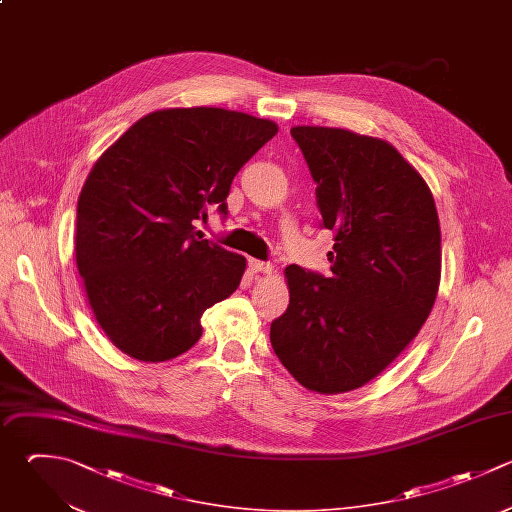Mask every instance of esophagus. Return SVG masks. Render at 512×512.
I'll return each instance as SVG.
<instances>
[{"mask_svg":"<svg viewBox=\"0 0 512 512\" xmlns=\"http://www.w3.org/2000/svg\"><path fill=\"white\" fill-rule=\"evenodd\" d=\"M248 266L252 272H272L274 270V266L270 262L256 260V258H248Z\"/></svg>","mask_w":512,"mask_h":512,"instance_id":"1","label":"esophagus"}]
</instances>
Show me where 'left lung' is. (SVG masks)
<instances>
[{"label": "left lung", "instance_id": "1", "mask_svg": "<svg viewBox=\"0 0 512 512\" xmlns=\"http://www.w3.org/2000/svg\"><path fill=\"white\" fill-rule=\"evenodd\" d=\"M290 134L316 182L320 226L334 232L332 274L286 268L290 304L270 342L304 388L340 394L378 376L428 318L440 284L438 214L388 142L320 126Z\"/></svg>", "mask_w": 512, "mask_h": 512}]
</instances>
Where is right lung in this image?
I'll return each instance as SVG.
<instances>
[{"label":"right lung","mask_w":512,"mask_h":512,"mask_svg":"<svg viewBox=\"0 0 512 512\" xmlns=\"http://www.w3.org/2000/svg\"><path fill=\"white\" fill-rule=\"evenodd\" d=\"M270 120L222 108H170L138 120L94 164L76 218V262L106 336L164 362L202 336L246 258L202 240L196 220L226 198L240 168L276 136Z\"/></svg>","instance_id":"1"}]
</instances>
